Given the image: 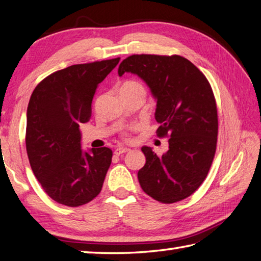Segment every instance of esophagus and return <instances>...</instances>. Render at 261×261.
<instances>
[{"mask_svg":"<svg viewBox=\"0 0 261 261\" xmlns=\"http://www.w3.org/2000/svg\"><path fill=\"white\" fill-rule=\"evenodd\" d=\"M128 151H130L129 147L118 146L117 149L115 150V154H116V155H121V154H124V153H126V152H128Z\"/></svg>","mask_w":261,"mask_h":261,"instance_id":"1","label":"esophagus"}]
</instances>
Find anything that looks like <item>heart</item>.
<instances>
[{"label": "heart", "instance_id": "b5f03b06", "mask_svg": "<svg viewBox=\"0 0 261 261\" xmlns=\"http://www.w3.org/2000/svg\"><path fill=\"white\" fill-rule=\"evenodd\" d=\"M120 90H125V91H140V92H143L144 94H145L144 86L142 85L140 82H136V81H127V82H125L124 84L121 85Z\"/></svg>", "mask_w": 261, "mask_h": 261}]
</instances>
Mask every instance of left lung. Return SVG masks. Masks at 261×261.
<instances>
[{
    "mask_svg": "<svg viewBox=\"0 0 261 261\" xmlns=\"http://www.w3.org/2000/svg\"><path fill=\"white\" fill-rule=\"evenodd\" d=\"M142 78L156 100L159 137H169L161 156L142 147L146 162L137 173L142 190L162 203L193 194L213 164L218 135L217 106L205 76L180 56L134 54L118 68Z\"/></svg>",
    "mask_w": 261,
    "mask_h": 261,
    "instance_id": "left-lung-1",
    "label": "left lung"
}]
</instances>
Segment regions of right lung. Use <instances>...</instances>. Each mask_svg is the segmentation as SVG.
I'll list each match as a JSON object with an SVG mask.
<instances>
[{"label": "right lung", "mask_w": 261, "mask_h": 261, "mask_svg": "<svg viewBox=\"0 0 261 261\" xmlns=\"http://www.w3.org/2000/svg\"><path fill=\"white\" fill-rule=\"evenodd\" d=\"M120 58L73 65L35 87L27 108L26 149L32 170L51 199L80 207L101 192L111 165L109 147H81L80 126L90 120L97 85Z\"/></svg>", "instance_id": "obj_1"}]
</instances>
